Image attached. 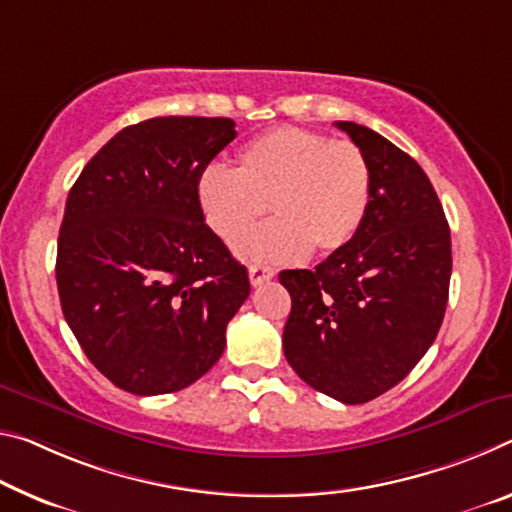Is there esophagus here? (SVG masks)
Wrapping results in <instances>:
<instances>
[{
	"label": "esophagus",
	"instance_id": "esophagus-1",
	"mask_svg": "<svg viewBox=\"0 0 512 512\" xmlns=\"http://www.w3.org/2000/svg\"><path fill=\"white\" fill-rule=\"evenodd\" d=\"M248 275H250V282H253V287H259V285H264L266 280H271L275 271L269 269V266L253 264V266H248Z\"/></svg>",
	"mask_w": 512,
	"mask_h": 512
}]
</instances>
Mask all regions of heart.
Masks as SVG:
<instances>
[{"mask_svg": "<svg viewBox=\"0 0 512 512\" xmlns=\"http://www.w3.org/2000/svg\"><path fill=\"white\" fill-rule=\"evenodd\" d=\"M198 200L207 225L234 243L270 202L273 222L237 243L250 262L332 255L355 237L371 207V166L360 145L300 127H275L237 152L234 168L209 166Z\"/></svg>", "mask_w": 512, "mask_h": 512, "instance_id": "heart-1", "label": "heart"}]
</instances>
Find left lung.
<instances>
[{
  "instance_id": "1",
  "label": "left lung",
  "mask_w": 512,
  "mask_h": 512,
  "mask_svg": "<svg viewBox=\"0 0 512 512\" xmlns=\"http://www.w3.org/2000/svg\"><path fill=\"white\" fill-rule=\"evenodd\" d=\"M335 125L367 154L371 207L346 248L314 271L280 273L291 296L282 348L307 385L355 405L399 385L435 342L449 300L451 232L410 154L364 125Z\"/></svg>"
}]
</instances>
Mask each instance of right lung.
Instances as JSON below:
<instances>
[{"mask_svg": "<svg viewBox=\"0 0 512 512\" xmlns=\"http://www.w3.org/2000/svg\"><path fill=\"white\" fill-rule=\"evenodd\" d=\"M237 136L230 118L129 125L68 193L56 250L61 310L113 385L180 392L214 367L250 294L246 266L205 223L198 182Z\"/></svg>", "mask_w": 512, "mask_h": 512, "instance_id": "1", "label": "right lung"}]
</instances>
